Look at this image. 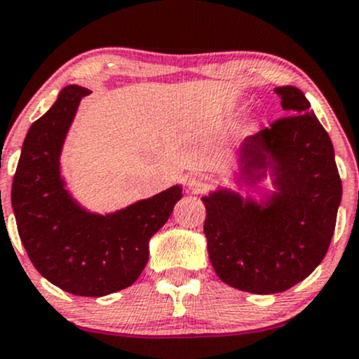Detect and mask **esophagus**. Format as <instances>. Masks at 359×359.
Wrapping results in <instances>:
<instances>
[{
    "label": "esophagus",
    "instance_id": "esophagus-1",
    "mask_svg": "<svg viewBox=\"0 0 359 359\" xmlns=\"http://www.w3.org/2000/svg\"><path fill=\"white\" fill-rule=\"evenodd\" d=\"M189 189H191L192 192L196 194H201V192H205L207 189L212 185V179H210L209 175H204V174H196V175H191L189 177Z\"/></svg>",
    "mask_w": 359,
    "mask_h": 359
}]
</instances>
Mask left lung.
<instances>
[{
	"instance_id": "left-lung-1",
	"label": "left lung",
	"mask_w": 359,
	"mask_h": 359,
	"mask_svg": "<svg viewBox=\"0 0 359 359\" xmlns=\"http://www.w3.org/2000/svg\"><path fill=\"white\" fill-rule=\"evenodd\" d=\"M289 116L248 137L239 149L248 184L271 170L264 204L219 189L202 197L204 232L215 274L252 294H276L308 278L334 234L341 179L327 132L296 86H279Z\"/></svg>"
}]
</instances>
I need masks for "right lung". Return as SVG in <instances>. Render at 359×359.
I'll use <instances>...</instances> for the list:
<instances>
[{
	"mask_svg": "<svg viewBox=\"0 0 359 359\" xmlns=\"http://www.w3.org/2000/svg\"><path fill=\"white\" fill-rule=\"evenodd\" d=\"M92 92L68 85L34 122L11 187L18 234L43 278L76 296L100 297L132 286L149 261V241L168 221L182 187L174 185L114 214L86 212L60 175V154L80 100Z\"/></svg>",
	"mask_w": 359,
	"mask_h": 359,
	"instance_id": "1",
	"label": "right lung"
}]
</instances>
